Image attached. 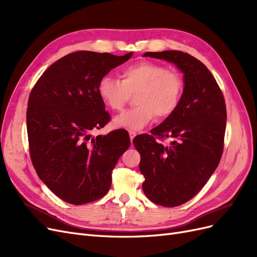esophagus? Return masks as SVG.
<instances>
[{
	"label": "esophagus",
	"instance_id": "34e87169",
	"mask_svg": "<svg viewBox=\"0 0 257 257\" xmlns=\"http://www.w3.org/2000/svg\"><path fill=\"white\" fill-rule=\"evenodd\" d=\"M128 135H130L131 142H132V141H133V139H134V137L136 136V132H134V131H128Z\"/></svg>",
	"mask_w": 257,
	"mask_h": 257
}]
</instances>
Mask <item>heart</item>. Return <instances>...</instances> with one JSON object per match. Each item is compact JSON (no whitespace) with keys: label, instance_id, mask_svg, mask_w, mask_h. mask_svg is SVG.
<instances>
[{"label":"heart","instance_id":"b5f03b06","mask_svg":"<svg viewBox=\"0 0 257 257\" xmlns=\"http://www.w3.org/2000/svg\"><path fill=\"white\" fill-rule=\"evenodd\" d=\"M121 80L110 75L98 82V95L112 111L120 112L131 95L137 92L136 107L114 119L116 126L142 130L157 118L166 119L175 113L181 103L184 82L174 69L150 61H139L124 67Z\"/></svg>","mask_w":257,"mask_h":257}]
</instances>
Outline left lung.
<instances>
[{"mask_svg":"<svg viewBox=\"0 0 257 257\" xmlns=\"http://www.w3.org/2000/svg\"><path fill=\"white\" fill-rule=\"evenodd\" d=\"M145 57L175 63L184 74V90L178 109L151 135L136 136L141 153L143 190L152 203L177 207L203 189L222 158L226 128V105L213 75L199 60L178 50L146 52ZM169 138L163 146L157 139Z\"/></svg>","mask_w":257,"mask_h":257,"instance_id":"left-lung-1","label":"left lung"}]
</instances>
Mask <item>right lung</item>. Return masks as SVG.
<instances>
[{
  "mask_svg": "<svg viewBox=\"0 0 257 257\" xmlns=\"http://www.w3.org/2000/svg\"><path fill=\"white\" fill-rule=\"evenodd\" d=\"M93 51L66 54L50 65L30 93L27 130L37 176L62 200L92 203L111 186V173L131 144L125 130L91 136L110 121L98 82L132 57Z\"/></svg>",
  "mask_w": 257,
  "mask_h": 257,
  "instance_id": "obj_1",
  "label": "right lung"
}]
</instances>
